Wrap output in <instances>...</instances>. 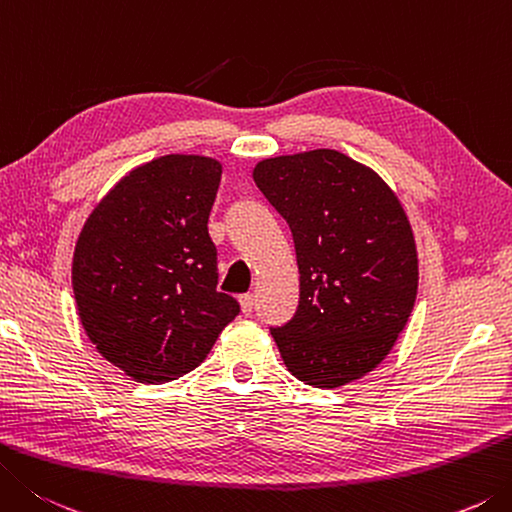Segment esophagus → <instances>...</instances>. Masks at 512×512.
Here are the masks:
<instances>
[{
  "label": "esophagus",
  "instance_id": "obj_1",
  "mask_svg": "<svg viewBox=\"0 0 512 512\" xmlns=\"http://www.w3.org/2000/svg\"><path fill=\"white\" fill-rule=\"evenodd\" d=\"M240 301V310H243V314H252L254 310V296L252 294H243L238 298Z\"/></svg>",
  "mask_w": 512,
  "mask_h": 512
}]
</instances>
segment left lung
<instances>
[{
    "instance_id": "1",
    "label": "left lung",
    "mask_w": 512,
    "mask_h": 512,
    "mask_svg": "<svg viewBox=\"0 0 512 512\" xmlns=\"http://www.w3.org/2000/svg\"><path fill=\"white\" fill-rule=\"evenodd\" d=\"M254 182L292 229L301 274L296 314L269 330L287 370L314 388L361 379L417 298V245L397 194L334 149L260 160Z\"/></svg>"
}]
</instances>
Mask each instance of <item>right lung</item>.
Returning <instances> with one entry per match:
<instances>
[{
    "mask_svg": "<svg viewBox=\"0 0 512 512\" xmlns=\"http://www.w3.org/2000/svg\"><path fill=\"white\" fill-rule=\"evenodd\" d=\"M223 165L171 153L129 171L91 211L73 254L86 336L140 383L173 381L205 361L240 312L218 292L207 220Z\"/></svg>",
    "mask_w": 512,
    "mask_h": 512,
    "instance_id": "obj_1",
    "label": "right lung"
}]
</instances>
